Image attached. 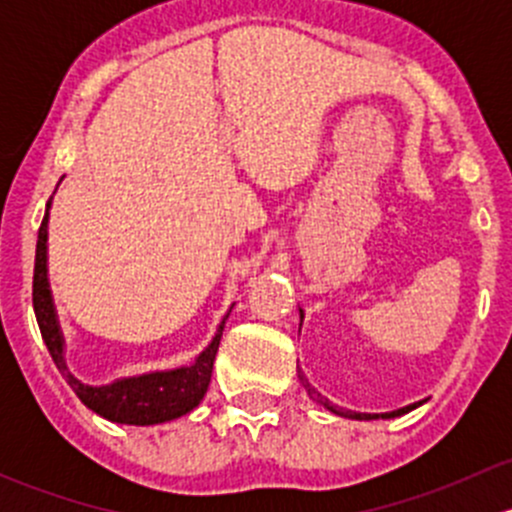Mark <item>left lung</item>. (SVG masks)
Instances as JSON below:
<instances>
[{"label":"left lung","instance_id":"left-lung-1","mask_svg":"<svg viewBox=\"0 0 512 512\" xmlns=\"http://www.w3.org/2000/svg\"><path fill=\"white\" fill-rule=\"evenodd\" d=\"M302 381H304V379H302ZM304 386H307V391H309V394H314V389H309V384H304ZM317 401H319V404H324V406H327L329 411H334V414H337V416L359 418V421H371V418H379V416H381V418H394V416H401V414H409L411 409H416V406H418V404L404 406V409H399V411H391V414H356V411H347V409H339V406H332V404H329L327 399H322V396H319V394H317Z\"/></svg>","mask_w":512,"mask_h":512}]
</instances>
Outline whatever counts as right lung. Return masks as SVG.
I'll return each mask as SVG.
<instances>
[{"mask_svg": "<svg viewBox=\"0 0 512 512\" xmlns=\"http://www.w3.org/2000/svg\"><path fill=\"white\" fill-rule=\"evenodd\" d=\"M49 205H46V215L41 220L39 240H36L32 299L41 337H44V344L49 349L51 359H54L56 369L66 376V381L76 391V396L91 411L108 418V421L131 423V426H153V423L173 421V418L193 411L205 396V391H208L210 376H213V361L215 354H218L225 322L220 324L218 334L213 337L210 347L190 366L131 376V379L113 381L108 386H86L69 374L64 361V337L59 332L54 299H51L49 289V277H46V225H49Z\"/></svg>", "mask_w": 512, "mask_h": 512, "instance_id": "right-lung-1", "label": "right lung"}]
</instances>
